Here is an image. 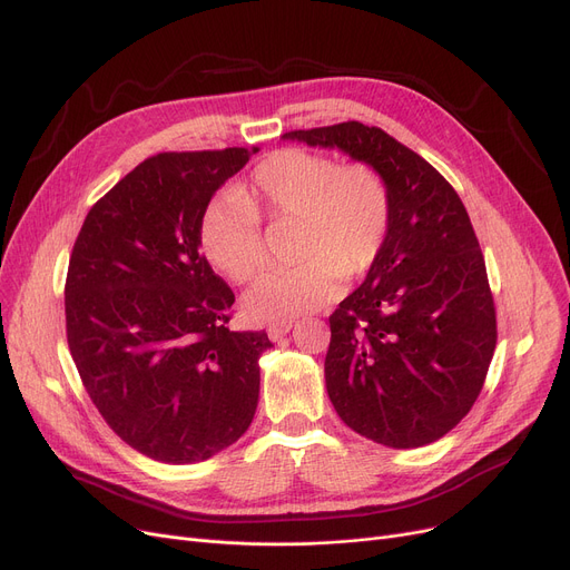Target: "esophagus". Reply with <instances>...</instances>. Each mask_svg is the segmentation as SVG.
<instances>
[{"instance_id":"34e87169","label":"esophagus","mask_w":570,"mask_h":570,"mask_svg":"<svg viewBox=\"0 0 570 570\" xmlns=\"http://www.w3.org/2000/svg\"><path fill=\"white\" fill-rule=\"evenodd\" d=\"M291 327H293V323H291V321L267 325V337L273 340V342H279L284 335H288V333H291Z\"/></svg>"}]
</instances>
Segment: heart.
Here are the masks:
<instances>
[{"mask_svg":"<svg viewBox=\"0 0 570 570\" xmlns=\"http://www.w3.org/2000/svg\"><path fill=\"white\" fill-rule=\"evenodd\" d=\"M261 217L297 219L295 258L303 263L265 275L245 307L258 321L286 323L333 303L344 277L370 273L391 233L393 203L385 179L367 164L342 166L331 155L279 149L200 215V249L233 282H252L267 265Z\"/></svg>","mask_w":570,"mask_h":570,"instance_id":"b5f03b06","label":"heart"}]
</instances>
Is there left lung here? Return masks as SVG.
Here are the masks:
<instances>
[{"mask_svg": "<svg viewBox=\"0 0 570 570\" xmlns=\"http://www.w3.org/2000/svg\"><path fill=\"white\" fill-rule=\"evenodd\" d=\"M385 179V247L331 314L325 387L342 421L391 448L428 445L471 411L497 346L488 269L466 207L421 155L363 122L288 131Z\"/></svg>", "mask_w": 570, "mask_h": 570, "instance_id": "8db88e82", "label": "left lung"}]
</instances>
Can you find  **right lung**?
Masks as SVG:
<instances>
[{
	"mask_svg": "<svg viewBox=\"0 0 570 570\" xmlns=\"http://www.w3.org/2000/svg\"><path fill=\"white\" fill-rule=\"evenodd\" d=\"M258 147L161 153L89 209L65 284L67 342L108 428L166 464L217 455L252 425L261 331H228L235 295L198 252L213 194Z\"/></svg>",
	"mask_w": 570,
	"mask_h": 570,
	"instance_id": "add662e5",
	"label": "right lung"
}]
</instances>
